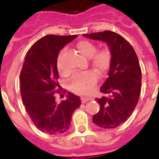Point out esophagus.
Here are the masks:
<instances>
[{
	"mask_svg": "<svg viewBox=\"0 0 159 159\" xmlns=\"http://www.w3.org/2000/svg\"><path fill=\"white\" fill-rule=\"evenodd\" d=\"M81 101H82V103H86V102H87L88 101H90V98L89 97H82V98H81Z\"/></svg>",
	"mask_w": 159,
	"mask_h": 159,
	"instance_id": "esophagus-1",
	"label": "esophagus"
}]
</instances>
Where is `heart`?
<instances>
[{
  "mask_svg": "<svg viewBox=\"0 0 159 159\" xmlns=\"http://www.w3.org/2000/svg\"><path fill=\"white\" fill-rule=\"evenodd\" d=\"M77 48L82 54L90 57L91 64L96 68L99 74H103L110 67L111 53L108 48L97 50L94 43L89 40H82L77 43ZM64 50L59 53L57 58V68L61 75L67 74V70L63 64ZM97 74L94 71H87L75 74L68 82V87L72 92L82 95H87L92 92L93 87L97 82Z\"/></svg>",
  "mask_w": 159,
  "mask_h": 159,
  "instance_id": "obj_1",
  "label": "heart"
}]
</instances>
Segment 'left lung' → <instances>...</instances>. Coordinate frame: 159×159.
<instances>
[{"instance_id": "8db88e82", "label": "left lung", "mask_w": 159, "mask_h": 159, "mask_svg": "<svg viewBox=\"0 0 159 159\" xmlns=\"http://www.w3.org/2000/svg\"><path fill=\"white\" fill-rule=\"evenodd\" d=\"M84 35L106 42L111 53L109 76L100 89L108 97L96 98L100 111L92 121L101 128H116L129 118L140 96L142 72L138 57L130 43L117 33L106 30Z\"/></svg>"}]
</instances>
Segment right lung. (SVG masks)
Masks as SVG:
<instances>
[{"label":"right lung","mask_w":159,"mask_h":159,"mask_svg":"<svg viewBox=\"0 0 159 159\" xmlns=\"http://www.w3.org/2000/svg\"><path fill=\"white\" fill-rule=\"evenodd\" d=\"M77 35H46L31 46L25 57L20 76V93L26 112L38 129L48 134L64 133L69 129L72 113L80 106V97L68 92L67 100L57 103L58 52Z\"/></svg>","instance_id":"obj_1"}]
</instances>
